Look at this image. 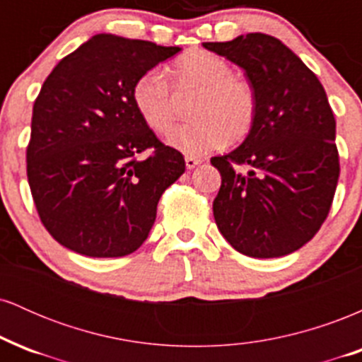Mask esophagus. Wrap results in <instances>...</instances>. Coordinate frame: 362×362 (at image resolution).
<instances>
[{"mask_svg": "<svg viewBox=\"0 0 362 362\" xmlns=\"http://www.w3.org/2000/svg\"><path fill=\"white\" fill-rule=\"evenodd\" d=\"M201 158H194V156H187L185 158V167L189 170H192L197 167V165H201Z\"/></svg>", "mask_w": 362, "mask_h": 362, "instance_id": "obj_1", "label": "esophagus"}]
</instances>
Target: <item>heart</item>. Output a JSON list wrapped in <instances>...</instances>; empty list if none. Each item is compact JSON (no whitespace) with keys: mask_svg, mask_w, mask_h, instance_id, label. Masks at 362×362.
Segmentation results:
<instances>
[{"mask_svg":"<svg viewBox=\"0 0 362 362\" xmlns=\"http://www.w3.org/2000/svg\"><path fill=\"white\" fill-rule=\"evenodd\" d=\"M177 95L195 93L190 107L194 120L168 134L167 143L187 156H202L213 149L242 141L255 120L257 97L252 85L231 73L223 57L201 49L182 54L170 68ZM132 103L151 131L167 132L177 114V98L167 78L149 69L132 86Z\"/></svg>","mask_w":362,"mask_h":362,"instance_id":"heart-1","label":"heart"}]
</instances>
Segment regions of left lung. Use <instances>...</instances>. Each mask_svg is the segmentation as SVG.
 I'll use <instances>...</instances> for the list:
<instances>
[{
  "mask_svg": "<svg viewBox=\"0 0 362 362\" xmlns=\"http://www.w3.org/2000/svg\"><path fill=\"white\" fill-rule=\"evenodd\" d=\"M245 71L257 97L248 136L211 158L221 173L213 202L218 230L243 255L274 259L308 243L325 221L339 180L335 119L322 83L276 37L204 42ZM245 164L248 173H238Z\"/></svg>",
  "mask_w": 362,
  "mask_h": 362,
  "instance_id": "left-lung-1",
  "label": "left lung"
}]
</instances>
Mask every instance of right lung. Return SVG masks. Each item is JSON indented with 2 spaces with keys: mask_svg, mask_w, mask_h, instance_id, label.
Listing matches in <instances>:
<instances>
[{
  "mask_svg": "<svg viewBox=\"0 0 362 362\" xmlns=\"http://www.w3.org/2000/svg\"><path fill=\"white\" fill-rule=\"evenodd\" d=\"M148 40L98 34L62 57L32 114L27 177L37 213L56 242L86 257L136 252L165 189L185 172L139 117L132 86L180 52ZM152 151L144 160L137 153Z\"/></svg>",
  "mask_w": 362,
  "mask_h": 362,
  "instance_id": "right-lung-1",
  "label": "right lung"
}]
</instances>
